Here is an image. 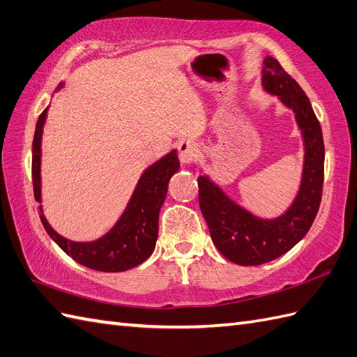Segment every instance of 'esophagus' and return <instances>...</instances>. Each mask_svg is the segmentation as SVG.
Here are the masks:
<instances>
[{
  "label": "esophagus",
  "mask_w": 357,
  "mask_h": 357,
  "mask_svg": "<svg viewBox=\"0 0 357 357\" xmlns=\"http://www.w3.org/2000/svg\"><path fill=\"white\" fill-rule=\"evenodd\" d=\"M200 154L199 145L194 140H183L178 145V158L181 165H191Z\"/></svg>",
  "instance_id": "1"
}]
</instances>
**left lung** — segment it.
<instances>
[{
    "mask_svg": "<svg viewBox=\"0 0 357 357\" xmlns=\"http://www.w3.org/2000/svg\"><path fill=\"white\" fill-rule=\"evenodd\" d=\"M261 85L295 114L304 146L303 171L295 199L276 217H261L234 200L209 174L200 169L199 202L218 252L240 266L276 259L304 238L319 209L324 183V140L310 100L273 56L263 61Z\"/></svg>",
    "mask_w": 357,
    "mask_h": 357,
    "instance_id": "8db88e82",
    "label": "left lung"
}]
</instances>
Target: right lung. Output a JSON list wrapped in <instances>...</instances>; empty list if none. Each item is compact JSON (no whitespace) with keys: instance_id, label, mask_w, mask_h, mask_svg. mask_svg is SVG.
I'll use <instances>...</instances> for the list:
<instances>
[{"instance_id":"right-lung-1","label":"right lung","mask_w":357,"mask_h":357,"mask_svg":"<svg viewBox=\"0 0 357 357\" xmlns=\"http://www.w3.org/2000/svg\"><path fill=\"white\" fill-rule=\"evenodd\" d=\"M64 82L58 85V93ZM47 107L38 117L33 148H31V177L35 200L39 203V218L45 232L76 263L99 272H125L144 263L155 249L158 236V213L165 203L171 177L180 168L177 149L158 158L140 174L137 185L126 203L121 217L99 238L93 241H73L59 235L47 221L43 209L41 155L43 132L47 121Z\"/></svg>"}]
</instances>
